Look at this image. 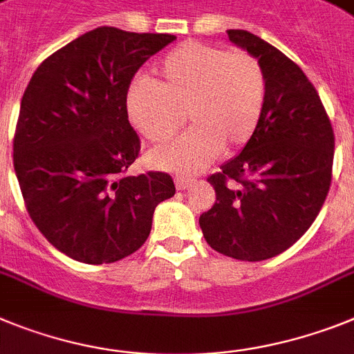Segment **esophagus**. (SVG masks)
I'll return each mask as SVG.
<instances>
[{
	"label": "esophagus",
	"instance_id": "obj_1",
	"mask_svg": "<svg viewBox=\"0 0 354 354\" xmlns=\"http://www.w3.org/2000/svg\"><path fill=\"white\" fill-rule=\"evenodd\" d=\"M176 189L178 190H187L190 185H192V180H185V178H176Z\"/></svg>",
	"mask_w": 354,
	"mask_h": 354
}]
</instances>
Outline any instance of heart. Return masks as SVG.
I'll return each instance as SVG.
<instances>
[{
	"mask_svg": "<svg viewBox=\"0 0 354 354\" xmlns=\"http://www.w3.org/2000/svg\"><path fill=\"white\" fill-rule=\"evenodd\" d=\"M160 76V82L140 78L131 85L126 97L130 121L151 142L171 139L185 113L194 126L149 151L153 167L196 174L221 151H235L253 139L267 92L266 75L253 55L185 42L162 60Z\"/></svg>",
	"mask_w": 354,
	"mask_h": 354,
	"instance_id": "obj_1",
	"label": "heart"
}]
</instances>
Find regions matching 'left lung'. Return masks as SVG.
Instances as JSON below:
<instances>
[{"label": "left lung", "mask_w": 354, "mask_h": 354, "mask_svg": "<svg viewBox=\"0 0 354 354\" xmlns=\"http://www.w3.org/2000/svg\"><path fill=\"white\" fill-rule=\"evenodd\" d=\"M228 37L262 66L266 106L253 139L208 178L215 203L199 226L217 253L260 262L299 241L321 212L331 185L335 135L297 64L245 30H228Z\"/></svg>", "instance_id": "8db88e82"}]
</instances>
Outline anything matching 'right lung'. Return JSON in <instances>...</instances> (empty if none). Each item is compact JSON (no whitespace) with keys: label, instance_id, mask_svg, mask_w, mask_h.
Instances as JSON below:
<instances>
[{"label":"right lung","instance_id":"right-lung-1","mask_svg":"<svg viewBox=\"0 0 354 354\" xmlns=\"http://www.w3.org/2000/svg\"><path fill=\"white\" fill-rule=\"evenodd\" d=\"M174 39L101 26L46 58L24 91L15 176L39 232L73 260L100 266L135 253L156 205L176 192L165 173L126 176L140 151L128 88Z\"/></svg>","mask_w":354,"mask_h":354}]
</instances>
